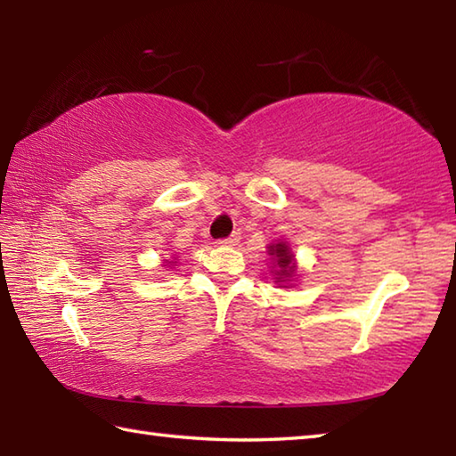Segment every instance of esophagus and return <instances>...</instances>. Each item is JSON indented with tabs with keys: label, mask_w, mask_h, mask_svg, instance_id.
I'll return each mask as SVG.
<instances>
[{
	"label": "esophagus",
	"mask_w": 456,
	"mask_h": 456,
	"mask_svg": "<svg viewBox=\"0 0 456 456\" xmlns=\"http://www.w3.org/2000/svg\"><path fill=\"white\" fill-rule=\"evenodd\" d=\"M239 239H241V235H239V233H233V235H229L227 239H221V241H219V245H225V247H233V245H237V243H239Z\"/></svg>",
	"instance_id": "esophagus-1"
}]
</instances>
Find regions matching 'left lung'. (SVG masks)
Wrapping results in <instances>:
<instances>
[{"label":"left lung","mask_w":456,"mask_h":456,"mask_svg":"<svg viewBox=\"0 0 456 456\" xmlns=\"http://www.w3.org/2000/svg\"><path fill=\"white\" fill-rule=\"evenodd\" d=\"M267 255L271 256V273L279 287H293V281L299 275L295 253L291 251L287 241H275L267 247Z\"/></svg>","instance_id":"left-lung-1"}]
</instances>
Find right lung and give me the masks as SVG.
I'll return each mask as SVG.
<instances>
[{
    "label": "right lung",
    "instance_id": "1",
    "mask_svg": "<svg viewBox=\"0 0 456 456\" xmlns=\"http://www.w3.org/2000/svg\"><path fill=\"white\" fill-rule=\"evenodd\" d=\"M175 256H173V261H169V259H163V267H175Z\"/></svg>",
    "mask_w": 456,
    "mask_h": 456
}]
</instances>
